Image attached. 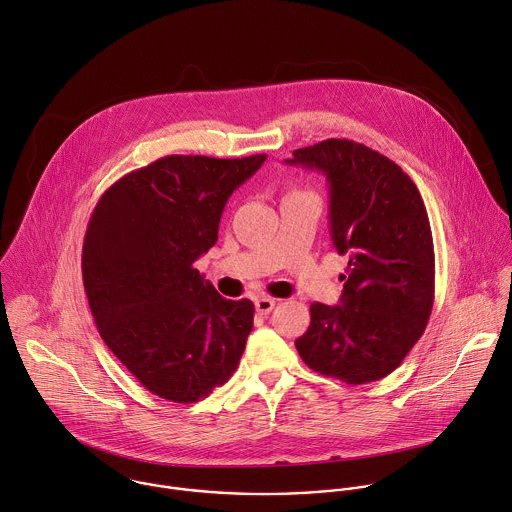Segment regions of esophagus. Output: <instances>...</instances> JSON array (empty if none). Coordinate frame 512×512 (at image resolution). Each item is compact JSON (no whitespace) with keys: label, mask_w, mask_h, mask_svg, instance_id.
Masks as SVG:
<instances>
[{"label":"esophagus","mask_w":512,"mask_h":512,"mask_svg":"<svg viewBox=\"0 0 512 512\" xmlns=\"http://www.w3.org/2000/svg\"><path fill=\"white\" fill-rule=\"evenodd\" d=\"M275 303H277V301L271 299V297H259V299H255V309H257V313L267 315V313L273 311Z\"/></svg>","instance_id":"34e87169"}]
</instances>
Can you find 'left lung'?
I'll list each match as a JSON object with an SVG mask.
<instances>
[{"label":"left lung","instance_id":"1","mask_svg":"<svg viewBox=\"0 0 512 512\" xmlns=\"http://www.w3.org/2000/svg\"><path fill=\"white\" fill-rule=\"evenodd\" d=\"M289 164L329 183L331 241L348 255L342 305L313 303L295 339L317 374L368 384L392 374L422 337L434 305V243L420 191L388 156L327 138L293 150Z\"/></svg>","mask_w":512,"mask_h":512}]
</instances>
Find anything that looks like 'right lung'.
Segmentation results:
<instances>
[{"label": "right lung", "instance_id": "add662e5", "mask_svg": "<svg viewBox=\"0 0 512 512\" xmlns=\"http://www.w3.org/2000/svg\"><path fill=\"white\" fill-rule=\"evenodd\" d=\"M162 156L96 203L82 277L104 344L152 394L193 404L237 370L253 329L249 299H223L193 263L219 239L227 199L265 162Z\"/></svg>", "mask_w": 512, "mask_h": 512}]
</instances>
